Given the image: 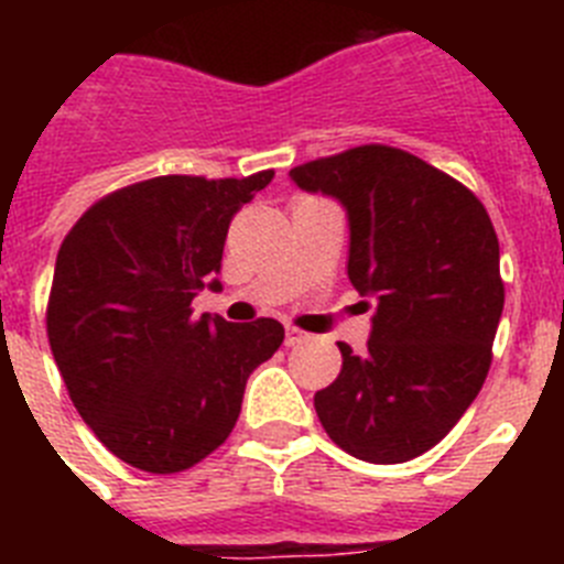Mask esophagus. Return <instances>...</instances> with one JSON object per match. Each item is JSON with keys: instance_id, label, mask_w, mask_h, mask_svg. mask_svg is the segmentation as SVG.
<instances>
[{"instance_id": "esophagus-1", "label": "esophagus", "mask_w": 564, "mask_h": 564, "mask_svg": "<svg viewBox=\"0 0 564 564\" xmlns=\"http://www.w3.org/2000/svg\"><path fill=\"white\" fill-rule=\"evenodd\" d=\"M307 338H311V336L299 330V327H288V330H285V344H288V347H299V344H305Z\"/></svg>"}]
</instances>
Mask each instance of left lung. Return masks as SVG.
Here are the masks:
<instances>
[{
	"mask_svg": "<svg viewBox=\"0 0 564 564\" xmlns=\"http://www.w3.org/2000/svg\"><path fill=\"white\" fill-rule=\"evenodd\" d=\"M291 181L344 208L347 276L376 299L367 350L338 341L341 372L313 395L318 421L358 460H412L449 435L488 376L506 299L495 226L466 186L392 147L305 163Z\"/></svg>",
	"mask_w": 564,
	"mask_h": 564,
	"instance_id": "8db88e82",
	"label": "left lung"
}]
</instances>
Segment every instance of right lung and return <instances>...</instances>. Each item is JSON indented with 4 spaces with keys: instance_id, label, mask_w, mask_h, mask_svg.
Masks as SVG:
<instances>
[{
    "instance_id": "1",
    "label": "right lung",
    "mask_w": 564,
    "mask_h": 564,
    "mask_svg": "<svg viewBox=\"0 0 564 564\" xmlns=\"http://www.w3.org/2000/svg\"><path fill=\"white\" fill-rule=\"evenodd\" d=\"M273 172L242 181L166 174L109 194L64 237L47 305L50 350L98 441L172 475L231 435L248 376L285 338L276 318L192 316L228 226Z\"/></svg>"
}]
</instances>
